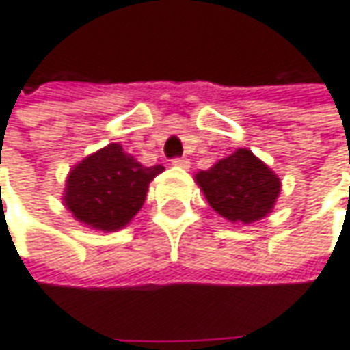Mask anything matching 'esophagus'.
<instances>
[{
  "label": "esophagus",
  "instance_id": "34e87169",
  "mask_svg": "<svg viewBox=\"0 0 350 350\" xmlns=\"http://www.w3.org/2000/svg\"><path fill=\"white\" fill-rule=\"evenodd\" d=\"M172 164L178 166V168H190V162H188V159H174L172 160Z\"/></svg>",
  "mask_w": 350,
  "mask_h": 350
}]
</instances>
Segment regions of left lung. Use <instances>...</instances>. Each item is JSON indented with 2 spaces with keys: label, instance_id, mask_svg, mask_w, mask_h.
Returning a JSON list of instances; mask_svg holds the SVG:
<instances>
[{
  "label": "left lung",
  "instance_id": "left-lung-1",
  "mask_svg": "<svg viewBox=\"0 0 350 350\" xmlns=\"http://www.w3.org/2000/svg\"><path fill=\"white\" fill-rule=\"evenodd\" d=\"M207 204L231 223L251 225L272 213L282 191L278 174L249 148L217 160L193 176Z\"/></svg>",
  "mask_w": 350,
  "mask_h": 350
}]
</instances>
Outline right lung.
Here are the masks:
<instances>
[{
	"instance_id": "right-lung-1",
	"label": "right lung",
	"mask_w": 350,
	"mask_h": 350,
	"mask_svg": "<svg viewBox=\"0 0 350 350\" xmlns=\"http://www.w3.org/2000/svg\"><path fill=\"white\" fill-rule=\"evenodd\" d=\"M164 166H143L119 143H109L70 168L62 204L90 229L113 233L143 207L148 184Z\"/></svg>"
}]
</instances>
